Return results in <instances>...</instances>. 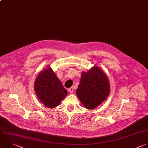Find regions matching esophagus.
Returning a JSON list of instances; mask_svg holds the SVG:
<instances>
[{"label": "esophagus", "instance_id": "esophagus-1", "mask_svg": "<svg viewBox=\"0 0 148 148\" xmlns=\"http://www.w3.org/2000/svg\"><path fill=\"white\" fill-rule=\"evenodd\" d=\"M68 90H69V91L71 93H73V91H74V89H73V87H71L70 88H69Z\"/></svg>", "mask_w": 148, "mask_h": 148}]
</instances>
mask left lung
Returning a JSON list of instances; mask_svg holds the SVG:
<instances>
[{
  "mask_svg": "<svg viewBox=\"0 0 148 148\" xmlns=\"http://www.w3.org/2000/svg\"><path fill=\"white\" fill-rule=\"evenodd\" d=\"M109 92L108 78L100 68L94 66L82 73L76 94L85 108H95L106 99Z\"/></svg>",
  "mask_w": 148,
  "mask_h": 148,
  "instance_id": "obj_1",
  "label": "left lung"
}]
</instances>
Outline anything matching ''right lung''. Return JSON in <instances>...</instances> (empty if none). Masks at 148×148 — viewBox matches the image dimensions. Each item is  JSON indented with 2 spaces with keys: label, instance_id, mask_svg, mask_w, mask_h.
<instances>
[{
  "label": "right lung",
  "instance_id": "right-lung-1",
  "mask_svg": "<svg viewBox=\"0 0 148 148\" xmlns=\"http://www.w3.org/2000/svg\"><path fill=\"white\" fill-rule=\"evenodd\" d=\"M35 90L39 100L49 108L57 106L68 92L50 67L38 75L35 82Z\"/></svg>",
  "mask_w": 148,
  "mask_h": 148
}]
</instances>
